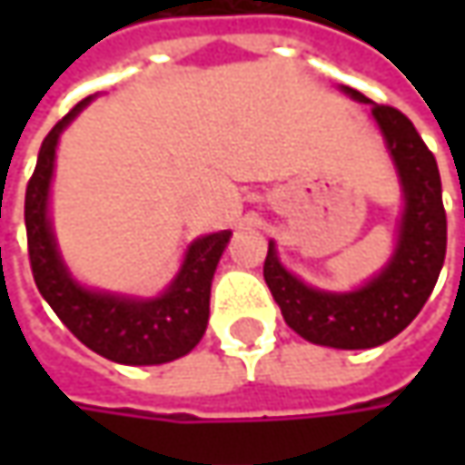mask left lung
<instances>
[{"instance_id":"1","label":"left lung","mask_w":465,"mask_h":465,"mask_svg":"<svg viewBox=\"0 0 465 465\" xmlns=\"http://www.w3.org/2000/svg\"><path fill=\"white\" fill-rule=\"evenodd\" d=\"M339 90L357 103L372 105L360 90L347 84ZM372 118L383 134L403 193L399 238L388 263L357 290L329 292L287 272L274 242H269L263 261V279L287 326L321 347L372 349L399 336L432 295L445 261L448 220L435 154L401 111L372 105Z\"/></svg>"}]
</instances>
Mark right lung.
I'll return each instance as SVG.
<instances>
[{"mask_svg":"<svg viewBox=\"0 0 465 465\" xmlns=\"http://www.w3.org/2000/svg\"><path fill=\"white\" fill-rule=\"evenodd\" d=\"M93 100L84 98L48 132L25 191L30 269L38 292L84 347L118 365H163L202 341L209 321V292L230 230L202 235L186 248L178 274L157 297L90 290L69 274L48 217L56 144L62 132Z\"/></svg>","mask_w":465,"mask_h":465,"instance_id":"add662e5","label":"right lung"}]
</instances>
